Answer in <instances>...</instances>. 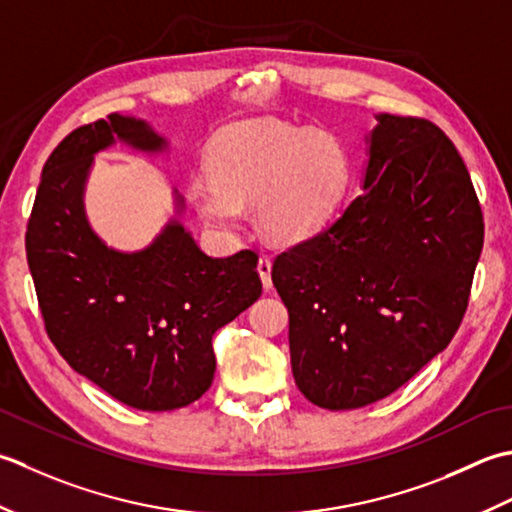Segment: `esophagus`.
<instances>
[{
  "mask_svg": "<svg viewBox=\"0 0 512 512\" xmlns=\"http://www.w3.org/2000/svg\"><path fill=\"white\" fill-rule=\"evenodd\" d=\"M258 274H260V280H263V287L271 289V258L267 254L258 258Z\"/></svg>",
  "mask_w": 512,
  "mask_h": 512,
  "instance_id": "34e87169",
  "label": "esophagus"
}]
</instances>
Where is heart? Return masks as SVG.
<instances>
[{"label": "heart", "instance_id": "b5f03b06", "mask_svg": "<svg viewBox=\"0 0 512 512\" xmlns=\"http://www.w3.org/2000/svg\"><path fill=\"white\" fill-rule=\"evenodd\" d=\"M212 176H196L190 198L205 221L236 229L243 205L274 241H302L327 223L349 181V154L325 130L238 123L218 134Z\"/></svg>", "mask_w": 512, "mask_h": 512}]
</instances>
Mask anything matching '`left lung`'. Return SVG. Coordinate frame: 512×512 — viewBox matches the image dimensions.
<instances>
[{
  "label": "left lung",
  "instance_id": "left-lung-1",
  "mask_svg": "<svg viewBox=\"0 0 512 512\" xmlns=\"http://www.w3.org/2000/svg\"><path fill=\"white\" fill-rule=\"evenodd\" d=\"M364 190L271 267L298 389L329 411L387 398L448 347L484 245L471 174L431 121L378 114Z\"/></svg>",
  "mask_w": 512,
  "mask_h": 512
}]
</instances>
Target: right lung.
Masks as SVG:
<instances>
[{
	"label": "right lung",
	"instance_id": "1",
	"mask_svg": "<svg viewBox=\"0 0 512 512\" xmlns=\"http://www.w3.org/2000/svg\"><path fill=\"white\" fill-rule=\"evenodd\" d=\"M114 139L165 148L148 123L119 114L72 130L41 172L28 267L48 338L72 369L134 409H181L214 380V333L263 294L258 256H207L179 221L141 252L110 249L88 225L83 187Z\"/></svg>",
	"mask_w": 512,
	"mask_h": 512
}]
</instances>
